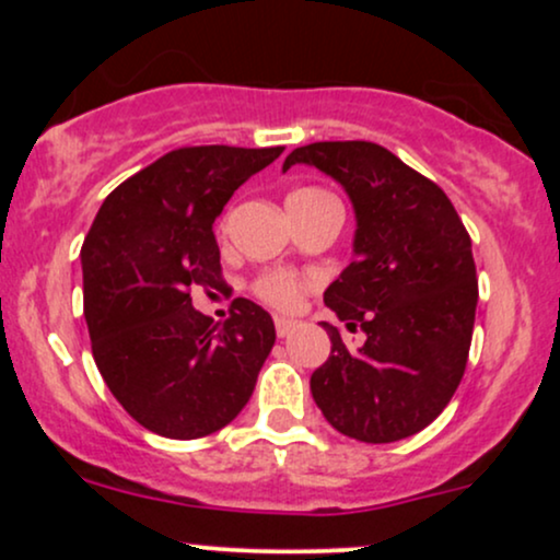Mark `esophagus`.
Instances as JSON below:
<instances>
[{
	"mask_svg": "<svg viewBox=\"0 0 560 560\" xmlns=\"http://www.w3.org/2000/svg\"><path fill=\"white\" fill-rule=\"evenodd\" d=\"M294 329V320H289V318H276V334H279V337H287L289 331Z\"/></svg>",
	"mask_w": 560,
	"mask_h": 560,
	"instance_id": "1",
	"label": "esophagus"
}]
</instances>
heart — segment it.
<instances>
[{"instance_id": "heart-1", "label": "heart", "mask_w": 560, "mask_h": 560, "mask_svg": "<svg viewBox=\"0 0 560 560\" xmlns=\"http://www.w3.org/2000/svg\"><path fill=\"white\" fill-rule=\"evenodd\" d=\"M324 199H331L324 189H316V186H302V189L289 191L287 208L289 210H302L311 208V205L324 202ZM311 281L305 276L284 271V268H276V271L260 273L258 279L253 281V292L266 302V305L276 307V311H294L300 305L302 294L307 292Z\"/></svg>"}]
</instances>
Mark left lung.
Wrapping results in <instances>:
<instances>
[{"label": "left lung", "instance_id": "obj_1", "mask_svg": "<svg viewBox=\"0 0 560 560\" xmlns=\"http://www.w3.org/2000/svg\"><path fill=\"white\" fill-rule=\"evenodd\" d=\"M294 163L342 184L358 221L355 260L324 302L365 342L347 350L324 320L331 355L313 371V400L352 440H405L464 378L479 300L471 236L440 186L374 141H316L289 152L284 171Z\"/></svg>", "mask_w": 560, "mask_h": 560}]
</instances>
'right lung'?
<instances>
[{
	"label": "right lung",
	"mask_w": 560,
	"mask_h": 560,
	"mask_svg": "<svg viewBox=\"0 0 560 560\" xmlns=\"http://www.w3.org/2000/svg\"><path fill=\"white\" fill-rule=\"evenodd\" d=\"M284 147H182L102 202L81 247L83 316L115 400L168 440L223 429L253 397L276 342L273 318L236 298L215 324L195 289H223L213 221Z\"/></svg>",
	"instance_id": "right-lung-1"
}]
</instances>
